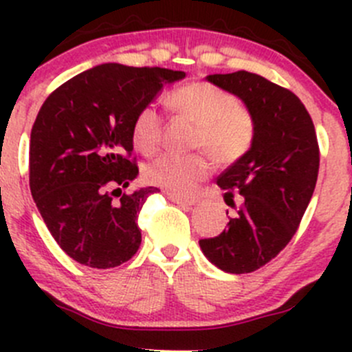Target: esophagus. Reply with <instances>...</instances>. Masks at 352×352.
I'll use <instances>...</instances> for the list:
<instances>
[{"label":"esophagus","mask_w":352,"mask_h":352,"mask_svg":"<svg viewBox=\"0 0 352 352\" xmlns=\"http://www.w3.org/2000/svg\"><path fill=\"white\" fill-rule=\"evenodd\" d=\"M168 199L172 202H175V204H182V206H194L197 202L196 199H192V197L186 199V197H180V196H173V194H170Z\"/></svg>","instance_id":"34e87169"}]
</instances>
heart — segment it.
Returning <instances> with one entry per match:
<instances>
[{
    "instance_id": "heart-1",
    "label": "heart",
    "mask_w": 352,
    "mask_h": 352,
    "mask_svg": "<svg viewBox=\"0 0 352 352\" xmlns=\"http://www.w3.org/2000/svg\"><path fill=\"white\" fill-rule=\"evenodd\" d=\"M166 104L179 116L197 124L194 148L206 150L221 165L236 162L254 144L255 122L252 113L236 102L235 95L209 81H190L166 95ZM133 143L141 153L153 155L162 144L163 119L153 105H143L131 126ZM211 172L206 153H166L153 160L144 170L150 184L186 196Z\"/></svg>"
}]
</instances>
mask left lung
<instances>
[{
  "mask_svg": "<svg viewBox=\"0 0 352 352\" xmlns=\"http://www.w3.org/2000/svg\"><path fill=\"white\" fill-rule=\"evenodd\" d=\"M208 81L242 98L255 138L248 153L218 177L236 214L199 245L221 271L247 274L271 262L296 233L314 196L320 150L310 113L287 88L248 71L209 74ZM235 197L243 199L239 208Z\"/></svg>",
  "mask_w": 352,
  "mask_h": 352,
  "instance_id": "1",
  "label": "left lung"
}]
</instances>
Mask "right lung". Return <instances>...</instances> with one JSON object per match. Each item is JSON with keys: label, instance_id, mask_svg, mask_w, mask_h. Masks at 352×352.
Instances as JSON below:
<instances>
[{"label": "right lung", "instance_id": "obj_1", "mask_svg": "<svg viewBox=\"0 0 352 352\" xmlns=\"http://www.w3.org/2000/svg\"><path fill=\"white\" fill-rule=\"evenodd\" d=\"M184 76L107 63L67 80L42 104L30 133V192L73 261L109 269L138 252V216L158 189L124 192L140 172L131 126L163 85Z\"/></svg>", "mask_w": 352, "mask_h": 352}]
</instances>
